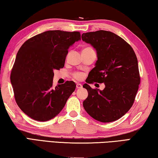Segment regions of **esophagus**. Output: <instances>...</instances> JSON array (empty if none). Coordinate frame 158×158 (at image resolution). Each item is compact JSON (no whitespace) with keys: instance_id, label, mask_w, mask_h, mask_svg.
<instances>
[{"instance_id":"34e87169","label":"esophagus","mask_w":158,"mask_h":158,"mask_svg":"<svg viewBox=\"0 0 158 158\" xmlns=\"http://www.w3.org/2000/svg\"><path fill=\"white\" fill-rule=\"evenodd\" d=\"M76 87H77V89H81V88H82V84L78 83V84H77Z\"/></svg>"}]
</instances>
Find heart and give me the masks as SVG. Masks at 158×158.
<instances>
[{"label":"heart","mask_w":158,"mask_h":158,"mask_svg":"<svg viewBox=\"0 0 158 158\" xmlns=\"http://www.w3.org/2000/svg\"><path fill=\"white\" fill-rule=\"evenodd\" d=\"M85 49H90V47H86ZM74 77L77 79H81L83 78V74L81 73H76L74 74Z\"/></svg>","instance_id":"heart-1"}]
</instances>
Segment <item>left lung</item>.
Masks as SVG:
<instances>
[{
  "label": "left lung",
  "mask_w": 158,
  "mask_h": 158,
  "mask_svg": "<svg viewBox=\"0 0 158 158\" xmlns=\"http://www.w3.org/2000/svg\"><path fill=\"white\" fill-rule=\"evenodd\" d=\"M81 38L96 50L98 57L86 83L95 81L106 85L105 89L100 91L84 84L89 95L83 102V106L96 121H116L132 106L140 84L135 53L123 39L110 31L83 33Z\"/></svg>",
  "instance_id": "left-lung-1"
}]
</instances>
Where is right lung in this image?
<instances>
[{"mask_svg": "<svg viewBox=\"0 0 158 158\" xmlns=\"http://www.w3.org/2000/svg\"><path fill=\"white\" fill-rule=\"evenodd\" d=\"M81 40L79 32L48 31L26 41L16 56L10 81L16 102L37 121L56 116L76 88L74 81L53 86V72L63 68L69 47Z\"/></svg>", "mask_w": 158, "mask_h": 158, "instance_id": "add662e5", "label": "right lung"}]
</instances>
